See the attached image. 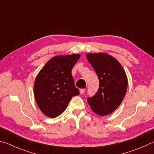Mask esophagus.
<instances>
[{"label": "esophagus", "instance_id": "34e87169", "mask_svg": "<svg viewBox=\"0 0 154 154\" xmlns=\"http://www.w3.org/2000/svg\"><path fill=\"white\" fill-rule=\"evenodd\" d=\"M85 92V88H81V89H80V94H83Z\"/></svg>", "mask_w": 154, "mask_h": 154}]
</instances>
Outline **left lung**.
<instances>
[{
    "label": "left lung",
    "mask_w": 154,
    "mask_h": 154,
    "mask_svg": "<svg viewBox=\"0 0 154 154\" xmlns=\"http://www.w3.org/2000/svg\"><path fill=\"white\" fill-rule=\"evenodd\" d=\"M87 58L99 80V90L87 99L93 111L99 116L111 114L122 103L128 87L127 76L114 57L103 53L87 54Z\"/></svg>",
    "instance_id": "8db88e82"
}]
</instances>
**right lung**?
I'll list each match as a JSON object with an SVG mask.
<instances>
[{
	"mask_svg": "<svg viewBox=\"0 0 154 154\" xmlns=\"http://www.w3.org/2000/svg\"><path fill=\"white\" fill-rule=\"evenodd\" d=\"M80 57L79 54L54 57L37 75L34 85L35 99L47 116L57 117L73 97L80 94L72 75V67Z\"/></svg>",
	"mask_w": 154,
	"mask_h": 154,
	"instance_id": "right-lung-1",
	"label": "right lung"
}]
</instances>
